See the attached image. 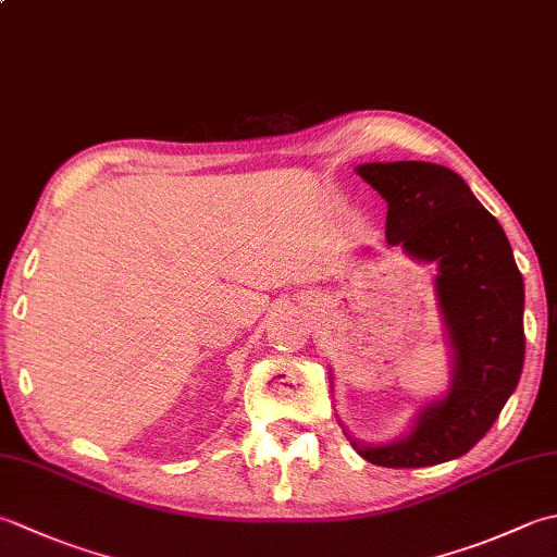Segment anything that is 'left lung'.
Returning a JSON list of instances; mask_svg holds the SVG:
<instances>
[{"label":"left lung","mask_w":557,"mask_h":557,"mask_svg":"<svg viewBox=\"0 0 557 557\" xmlns=\"http://www.w3.org/2000/svg\"><path fill=\"white\" fill-rule=\"evenodd\" d=\"M388 202L386 242L437 263V294L454 345L449 396L432 403L406 440L355 444L384 468H422L459 459L481 442L515 394L524 367V280L503 226L459 173L428 161L357 169Z\"/></svg>","instance_id":"1"}]
</instances>
